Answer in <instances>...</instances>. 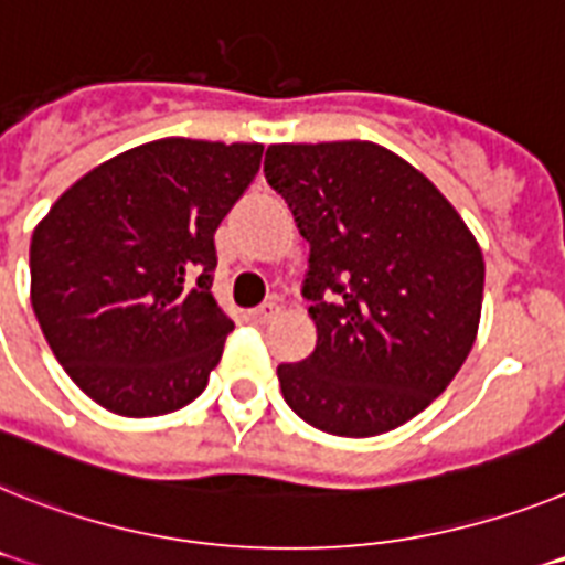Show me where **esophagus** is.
Instances as JSON below:
<instances>
[{"label":"esophagus","instance_id":"esophagus-1","mask_svg":"<svg viewBox=\"0 0 565 565\" xmlns=\"http://www.w3.org/2000/svg\"><path fill=\"white\" fill-rule=\"evenodd\" d=\"M278 312H281V305H278L275 298H269V301H264L258 310H253V319L258 321V324H267V321H273Z\"/></svg>","mask_w":565,"mask_h":565}]
</instances>
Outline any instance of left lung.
I'll list each match as a JSON object with an SVG mask.
<instances>
[{
	"instance_id": "left-lung-1",
	"label": "left lung",
	"mask_w": 565,
	"mask_h": 565,
	"mask_svg": "<svg viewBox=\"0 0 565 565\" xmlns=\"http://www.w3.org/2000/svg\"><path fill=\"white\" fill-rule=\"evenodd\" d=\"M269 186L310 244L316 350L278 364L287 405L333 436L399 428L451 385L477 339L486 260L451 201L371 140L275 143Z\"/></svg>"
}]
</instances>
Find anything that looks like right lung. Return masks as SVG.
<instances>
[{"mask_svg":"<svg viewBox=\"0 0 565 565\" xmlns=\"http://www.w3.org/2000/svg\"><path fill=\"white\" fill-rule=\"evenodd\" d=\"M260 154L163 137L83 174L33 230L36 321L74 385L111 414H172L210 382L235 330L212 296L215 230Z\"/></svg>","mask_w":565,"mask_h":565,"instance_id":"1","label":"right lung"}]
</instances>
